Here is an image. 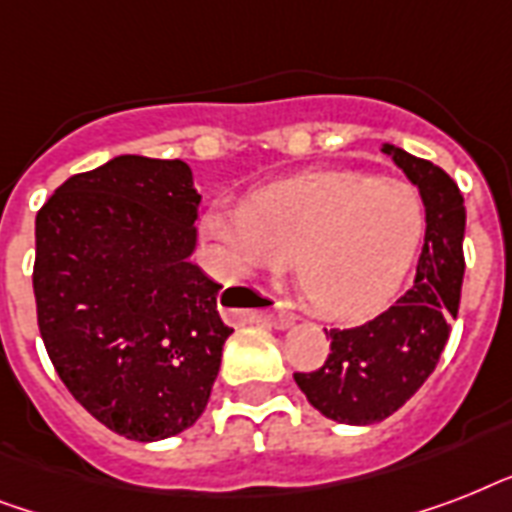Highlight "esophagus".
I'll return each mask as SVG.
<instances>
[{"instance_id":"obj_1","label":"esophagus","mask_w":512,"mask_h":512,"mask_svg":"<svg viewBox=\"0 0 512 512\" xmlns=\"http://www.w3.org/2000/svg\"><path fill=\"white\" fill-rule=\"evenodd\" d=\"M268 321H271L276 329H289V327H295L297 316L289 311V308L279 305V308H276V313H271V316H268Z\"/></svg>"}]
</instances>
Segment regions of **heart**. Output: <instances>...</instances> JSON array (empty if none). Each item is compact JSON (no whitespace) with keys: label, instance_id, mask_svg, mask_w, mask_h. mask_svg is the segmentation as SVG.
Instances as JSON below:
<instances>
[{"label":"heart","instance_id":"heart-1","mask_svg":"<svg viewBox=\"0 0 512 512\" xmlns=\"http://www.w3.org/2000/svg\"><path fill=\"white\" fill-rule=\"evenodd\" d=\"M201 228L241 279L287 268L295 252L303 289L321 313L358 319L388 303L425 233L417 188L369 172L321 170L215 201Z\"/></svg>","mask_w":512,"mask_h":512}]
</instances>
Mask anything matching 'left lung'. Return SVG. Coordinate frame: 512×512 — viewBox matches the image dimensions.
<instances>
[{
  "mask_svg": "<svg viewBox=\"0 0 512 512\" xmlns=\"http://www.w3.org/2000/svg\"><path fill=\"white\" fill-rule=\"evenodd\" d=\"M382 154L417 185L425 204V244L414 284L388 311L361 327L329 329L332 353L297 388L313 409L342 425H374L398 412L436 369L465 276V201L452 177L433 162L382 143Z\"/></svg>",
  "mask_w": 512,
  "mask_h": 512,
  "instance_id": "left-lung-1",
  "label": "left lung"
}]
</instances>
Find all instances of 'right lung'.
<instances>
[{"label": "right lung", "instance_id": "right-lung-1", "mask_svg": "<svg viewBox=\"0 0 512 512\" xmlns=\"http://www.w3.org/2000/svg\"><path fill=\"white\" fill-rule=\"evenodd\" d=\"M201 196L180 159L124 154L68 177L36 215L34 297L71 396L130 441L207 409L233 329L191 255Z\"/></svg>", "mask_w": 512, "mask_h": 512}]
</instances>
